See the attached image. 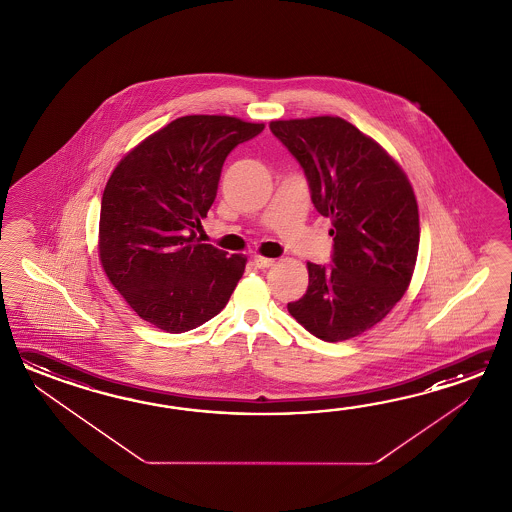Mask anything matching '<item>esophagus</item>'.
<instances>
[{
  "label": "esophagus",
  "instance_id": "obj_1",
  "mask_svg": "<svg viewBox=\"0 0 512 512\" xmlns=\"http://www.w3.org/2000/svg\"><path fill=\"white\" fill-rule=\"evenodd\" d=\"M276 261L272 260V258H265V256H254V265L258 267V269H269L272 267Z\"/></svg>",
  "mask_w": 512,
  "mask_h": 512
}]
</instances>
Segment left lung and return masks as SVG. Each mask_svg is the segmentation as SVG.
I'll list each match as a JSON object with an SVG mask.
<instances>
[{
  "instance_id": "8db88e82",
  "label": "left lung",
  "mask_w": 512,
  "mask_h": 512,
  "mask_svg": "<svg viewBox=\"0 0 512 512\" xmlns=\"http://www.w3.org/2000/svg\"><path fill=\"white\" fill-rule=\"evenodd\" d=\"M269 128L302 166L316 212L333 225L331 265L307 263V291L287 309L326 342L357 337L392 311L412 280L414 190L392 157L348 120H274Z\"/></svg>"
}]
</instances>
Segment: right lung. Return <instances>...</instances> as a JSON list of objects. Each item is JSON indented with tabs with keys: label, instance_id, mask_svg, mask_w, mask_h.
I'll return each instance as SVG.
<instances>
[{
	"label": "right lung",
	"instance_id": "right-lung-1",
	"mask_svg": "<svg viewBox=\"0 0 512 512\" xmlns=\"http://www.w3.org/2000/svg\"><path fill=\"white\" fill-rule=\"evenodd\" d=\"M263 124L227 115L175 119L131 150L102 194L98 252L131 309L166 333L218 315L245 271V256L196 240L229 153Z\"/></svg>",
	"mask_w": 512,
	"mask_h": 512
}]
</instances>
